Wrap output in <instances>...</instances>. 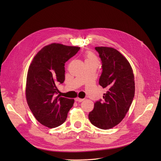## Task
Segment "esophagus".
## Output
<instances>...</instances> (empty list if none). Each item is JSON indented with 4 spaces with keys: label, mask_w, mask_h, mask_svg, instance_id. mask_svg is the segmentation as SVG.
I'll return each mask as SVG.
<instances>
[{
    "label": "esophagus",
    "mask_w": 161,
    "mask_h": 161,
    "mask_svg": "<svg viewBox=\"0 0 161 161\" xmlns=\"http://www.w3.org/2000/svg\"><path fill=\"white\" fill-rule=\"evenodd\" d=\"M75 100L78 102H82V101H84V99H80V98H79V97H76Z\"/></svg>",
    "instance_id": "1"
}]
</instances>
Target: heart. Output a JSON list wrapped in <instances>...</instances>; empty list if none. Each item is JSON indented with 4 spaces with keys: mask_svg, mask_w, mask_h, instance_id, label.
<instances>
[{
    "mask_svg": "<svg viewBox=\"0 0 161 161\" xmlns=\"http://www.w3.org/2000/svg\"><path fill=\"white\" fill-rule=\"evenodd\" d=\"M85 62H97V58L95 56L94 53H92V52L88 51L86 52L85 53Z\"/></svg>",
    "mask_w": 161,
    "mask_h": 161,
    "instance_id": "obj_1",
    "label": "heart"
}]
</instances>
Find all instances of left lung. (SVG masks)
Instances as JSON below:
<instances>
[{
  "label": "left lung",
  "instance_id": "8db88e82",
  "mask_svg": "<svg viewBox=\"0 0 161 161\" xmlns=\"http://www.w3.org/2000/svg\"><path fill=\"white\" fill-rule=\"evenodd\" d=\"M102 61L99 85L108 91L103 101H97L89 114L91 123L103 130L119 124L130 108L135 93L133 70L128 60L115 48L96 47Z\"/></svg>",
  "mask_w": 161,
  "mask_h": 161
}]
</instances>
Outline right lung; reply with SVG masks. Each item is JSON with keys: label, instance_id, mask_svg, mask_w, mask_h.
<instances>
[{"label": "right lung", "instance_id": "right-lung-1", "mask_svg": "<svg viewBox=\"0 0 161 161\" xmlns=\"http://www.w3.org/2000/svg\"><path fill=\"white\" fill-rule=\"evenodd\" d=\"M80 47L53 43L34 56L29 67L25 95L29 108L36 119L49 128L64 122L75 100L57 95L56 85L65 79V62Z\"/></svg>", "mask_w": 161, "mask_h": 161}]
</instances>
